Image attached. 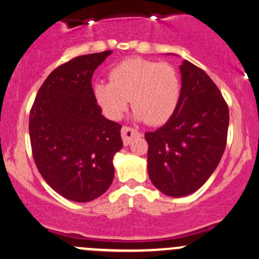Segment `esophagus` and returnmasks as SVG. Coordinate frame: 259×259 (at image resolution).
<instances>
[{"label":"esophagus","instance_id":"obj_1","mask_svg":"<svg viewBox=\"0 0 259 259\" xmlns=\"http://www.w3.org/2000/svg\"><path fill=\"white\" fill-rule=\"evenodd\" d=\"M139 132L137 129H133L130 126H122L121 129V138L122 141H124V145H127L130 144V141L133 140V138L138 137Z\"/></svg>","mask_w":259,"mask_h":259}]
</instances>
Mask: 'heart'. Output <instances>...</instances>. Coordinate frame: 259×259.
Masks as SVG:
<instances>
[{
	"mask_svg": "<svg viewBox=\"0 0 259 259\" xmlns=\"http://www.w3.org/2000/svg\"><path fill=\"white\" fill-rule=\"evenodd\" d=\"M110 81H97L93 97L107 118L119 120L129 107L134 118L151 125L165 124L172 116L181 97V80L168 63L130 58L113 68Z\"/></svg>",
	"mask_w": 259,
	"mask_h": 259,
	"instance_id": "heart-1",
	"label": "heart"
}]
</instances>
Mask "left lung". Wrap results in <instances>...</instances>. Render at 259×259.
<instances>
[{
  "label": "left lung",
  "instance_id": "left-lung-1",
  "mask_svg": "<svg viewBox=\"0 0 259 259\" xmlns=\"http://www.w3.org/2000/svg\"><path fill=\"white\" fill-rule=\"evenodd\" d=\"M180 73L175 113L161 127L145 133L149 178L171 197L194 194L207 181L225 151L230 121L221 92L202 69L184 61Z\"/></svg>",
  "mask_w": 259,
  "mask_h": 259
}]
</instances>
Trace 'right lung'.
Instances as JSON below:
<instances>
[{
    "instance_id": "1",
    "label": "right lung",
    "mask_w": 259,
    "mask_h": 259,
    "mask_svg": "<svg viewBox=\"0 0 259 259\" xmlns=\"http://www.w3.org/2000/svg\"><path fill=\"white\" fill-rule=\"evenodd\" d=\"M111 51L75 57L53 70L36 95L29 138L38 171L61 196L89 202L110 187L121 125L102 115L93 97L94 70Z\"/></svg>"
}]
</instances>
